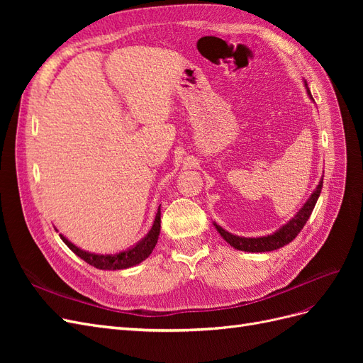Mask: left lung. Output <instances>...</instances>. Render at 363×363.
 Masks as SVG:
<instances>
[{
  "instance_id": "8db88e82",
  "label": "left lung",
  "mask_w": 363,
  "mask_h": 363,
  "mask_svg": "<svg viewBox=\"0 0 363 363\" xmlns=\"http://www.w3.org/2000/svg\"><path fill=\"white\" fill-rule=\"evenodd\" d=\"M304 86H306L307 95L311 96V100H313L312 94L309 91V87H307L306 82H304ZM321 189H323V177H321L320 183H318L315 191L312 192V195L309 196V199H307V201L303 204L300 211L294 215V218H291L286 224L281 225L279 230H276V232L271 233V235L260 236V238H244V236H236L233 233L227 232V230H224L221 225H218L216 223H213V225L216 228V232L221 235L230 245H232L236 250H239V251L265 252V251L279 250L284 245H288L289 242H292V240L296 238V235L301 232V228L307 223V219H309V216L312 215V211H313V207L318 201V196H320V194H321Z\"/></svg>"
}]
</instances>
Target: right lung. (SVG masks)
Here are the masks:
<instances>
[{"mask_svg":"<svg viewBox=\"0 0 363 363\" xmlns=\"http://www.w3.org/2000/svg\"><path fill=\"white\" fill-rule=\"evenodd\" d=\"M160 235V207L157 208V213L155 218V223L145 238H142L139 242L133 247H130L121 252H115V255H96V252H89L74 245L71 240H68L63 235H59L65 244L68 245L69 250H72L77 256L83 259L89 265L98 268V269H107V271H116V269H127L135 265H139L142 260H145L151 251L155 250L157 239Z\"/></svg>","mask_w":363,"mask_h":363,"instance_id":"right-lung-1","label":"right lung"}]
</instances>
